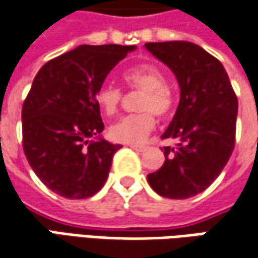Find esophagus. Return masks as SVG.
Returning <instances> with one entry per match:
<instances>
[{
    "label": "esophagus",
    "mask_w": 258,
    "mask_h": 258,
    "mask_svg": "<svg viewBox=\"0 0 258 258\" xmlns=\"http://www.w3.org/2000/svg\"><path fill=\"white\" fill-rule=\"evenodd\" d=\"M133 150H136V151H144L146 150V146H137V144H131L130 146Z\"/></svg>",
    "instance_id": "34e87169"
}]
</instances>
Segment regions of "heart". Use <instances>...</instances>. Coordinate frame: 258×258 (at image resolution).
Masks as SVG:
<instances>
[{
	"instance_id": "obj_1",
	"label": "heart",
	"mask_w": 258,
	"mask_h": 258,
	"mask_svg": "<svg viewBox=\"0 0 258 258\" xmlns=\"http://www.w3.org/2000/svg\"><path fill=\"white\" fill-rule=\"evenodd\" d=\"M125 84L131 89L144 91L139 102L140 114H131L114 122L109 130V139L124 144H136L143 141L151 130L154 128V115L164 117L173 107V98L170 89L166 86V78L163 72L154 64L141 63L127 69L122 75ZM96 104L105 115H114L118 111L122 99L121 89L112 84L101 85L96 91Z\"/></svg>"
}]
</instances>
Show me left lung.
Returning <instances> with one entry per match:
<instances>
[{"label": "left lung", "instance_id": "left-lung-1", "mask_svg": "<svg viewBox=\"0 0 258 258\" xmlns=\"http://www.w3.org/2000/svg\"><path fill=\"white\" fill-rule=\"evenodd\" d=\"M144 47L174 73L180 101L162 139L166 160L147 174L164 198L186 199L204 192L228 163L235 143L238 99L222 63L190 41L146 43Z\"/></svg>", "mask_w": 258, "mask_h": 258}]
</instances>
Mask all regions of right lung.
<instances>
[{
	"instance_id": "obj_1",
	"label": "right lung",
	"mask_w": 258,
	"mask_h": 258,
	"mask_svg": "<svg viewBox=\"0 0 258 258\" xmlns=\"http://www.w3.org/2000/svg\"><path fill=\"white\" fill-rule=\"evenodd\" d=\"M136 46H88L57 56L36 75L23 104V149L40 180L68 199L91 198L121 149L101 137L96 91Z\"/></svg>"
}]
</instances>
